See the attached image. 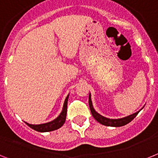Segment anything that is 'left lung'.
Segmentation results:
<instances>
[{
	"label": "left lung",
	"mask_w": 158,
	"mask_h": 158,
	"mask_svg": "<svg viewBox=\"0 0 158 158\" xmlns=\"http://www.w3.org/2000/svg\"><path fill=\"white\" fill-rule=\"evenodd\" d=\"M88 102H89V107L90 110H91V112L92 114V116L95 118V120H97L99 124H103V125H105V126H111V127H121L124 126L125 124H128L129 122L132 121L133 119L136 116V115L139 113L140 111L135 112V113L132 114V115H129V116H126V117L120 118V119H109V118L104 117V116H101L100 114L98 113L93 108V105H92V101H91V93L89 94V99H88Z\"/></svg>",
	"instance_id": "1"
}]
</instances>
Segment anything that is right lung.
<instances>
[{
	"mask_svg": "<svg viewBox=\"0 0 158 158\" xmlns=\"http://www.w3.org/2000/svg\"><path fill=\"white\" fill-rule=\"evenodd\" d=\"M69 95H67L66 99H65L64 104H63V108L62 110V112L59 114V116L54 119L52 121L48 122V123H45V124H31L26 122V124L28 126L33 128L34 130L38 131V132H51V131L56 130L58 128H61L63 126V124L65 123L66 120V116H67V101H68Z\"/></svg>",
	"mask_w": 158,
	"mask_h": 158,
	"instance_id": "1",
	"label": "right lung"
}]
</instances>
